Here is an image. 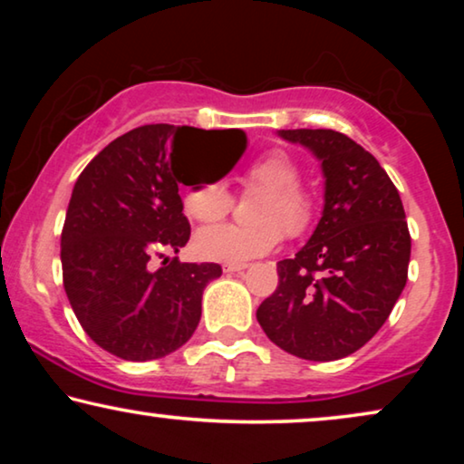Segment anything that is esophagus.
I'll use <instances>...</instances> for the list:
<instances>
[{
  "label": "esophagus",
  "mask_w": 464,
  "mask_h": 464,
  "mask_svg": "<svg viewBox=\"0 0 464 464\" xmlns=\"http://www.w3.org/2000/svg\"><path fill=\"white\" fill-rule=\"evenodd\" d=\"M246 264H224V272L226 275H232V272H240L245 270Z\"/></svg>",
  "instance_id": "1"
}]
</instances>
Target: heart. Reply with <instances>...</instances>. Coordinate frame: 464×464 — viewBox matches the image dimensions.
Instances as JSON below:
<instances>
[{
    "mask_svg": "<svg viewBox=\"0 0 464 464\" xmlns=\"http://www.w3.org/2000/svg\"><path fill=\"white\" fill-rule=\"evenodd\" d=\"M302 167L285 150H270L253 160L243 173L246 192H262L251 219L256 224H224L200 230L194 249L213 262L243 264L266 256L287 238H300L313 230L319 218V196L300 183ZM183 211L198 224H215L232 211L234 198L221 179H205L183 192Z\"/></svg>",
    "mask_w": 464,
    "mask_h": 464,
    "instance_id": "b5f03b06",
    "label": "heart"
}]
</instances>
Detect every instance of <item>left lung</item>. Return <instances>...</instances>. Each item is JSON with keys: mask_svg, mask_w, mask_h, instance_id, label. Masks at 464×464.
<instances>
[{"mask_svg": "<svg viewBox=\"0 0 464 464\" xmlns=\"http://www.w3.org/2000/svg\"><path fill=\"white\" fill-rule=\"evenodd\" d=\"M314 151L325 208L294 259L278 262V287L257 321L283 351L335 361L367 344L408 281L411 238L401 196L370 151L329 129L281 130Z\"/></svg>", "mask_w": 464, "mask_h": 464, "instance_id": "1", "label": "left lung"}]
</instances>
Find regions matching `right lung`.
<instances>
[{"label": "right lung", "mask_w": 464, "mask_h": 464, "mask_svg": "<svg viewBox=\"0 0 464 464\" xmlns=\"http://www.w3.org/2000/svg\"><path fill=\"white\" fill-rule=\"evenodd\" d=\"M205 137L234 143L227 169L246 145L237 129L145 124L101 150L73 186L61 232L63 287L82 329L120 359H160L186 344L202 291L221 276V266L208 262L164 257L154 266L189 240L177 151Z\"/></svg>", "instance_id": "1"}]
</instances>
